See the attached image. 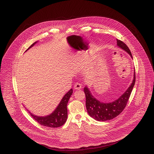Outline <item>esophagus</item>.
<instances>
[{"label":"esophagus","instance_id":"esophagus-1","mask_svg":"<svg viewBox=\"0 0 154 154\" xmlns=\"http://www.w3.org/2000/svg\"><path fill=\"white\" fill-rule=\"evenodd\" d=\"M74 88L75 90H80V89H81V88H82V85L79 83H77L74 85Z\"/></svg>","mask_w":154,"mask_h":154}]
</instances>
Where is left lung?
Returning a JSON list of instances; mask_svg holds the SVG:
<instances>
[{
  "instance_id": "1",
  "label": "left lung",
  "mask_w": 154,
  "mask_h": 154,
  "mask_svg": "<svg viewBox=\"0 0 154 154\" xmlns=\"http://www.w3.org/2000/svg\"><path fill=\"white\" fill-rule=\"evenodd\" d=\"M118 46L126 51L132 57V55L125 44L121 40L116 39ZM135 72L132 83L127 91L117 100L110 103L100 102L94 97L88 88L86 86L84 93L86 96V107L89 115L98 121H106L111 120L118 116L125 108L131 94V91L135 83Z\"/></svg>"
}]
</instances>
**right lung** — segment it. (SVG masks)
<instances>
[{
	"label": "right lung",
	"mask_w": 154,
	"mask_h": 154,
	"mask_svg": "<svg viewBox=\"0 0 154 154\" xmlns=\"http://www.w3.org/2000/svg\"><path fill=\"white\" fill-rule=\"evenodd\" d=\"M37 42L33 43L32 45L28 48L29 49L30 48L33 46ZM27 49V50H28ZM72 90L71 89L66 94L63 99H61L60 103H59L55 110L50 115L46 116H38L32 114L30 112L29 113L30 114L31 116L39 124L45 127H49L51 128H57L63 125L67 120L68 118V109L67 104L68 100L72 94Z\"/></svg>",
	"instance_id": "right-lung-1"
}]
</instances>
